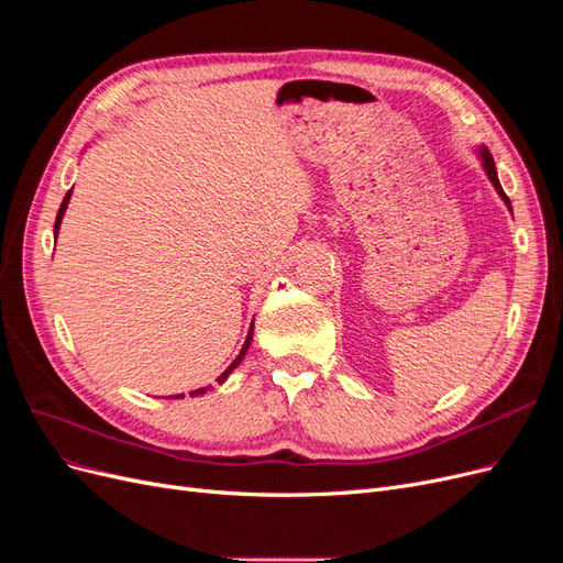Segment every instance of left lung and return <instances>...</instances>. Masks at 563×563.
I'll use <instances>...</instances> for the list:
<instances>
[{
	"label": "left lung",
	"instance_id": "left-lung-1",
	"mask_svg": "<svg viewBox=\"0 0 563 563\" xmlns=\"http://www.w3.org/2000/svg\"><path fill=\"white\" fill-rule=\"evenodd\" d=\"M476 155H479V159H482V168L486 172V176H488V180L493 183V187H496V192L503 197V201L507 203V209L512 211V207H509V199L505 197V192H503V187H500V180H498V172H496V162H493V157H490V152H488V147H476Z\"/></svg>",
	"mask_w": 563,
	"mask_h": 563
}]
</instances>
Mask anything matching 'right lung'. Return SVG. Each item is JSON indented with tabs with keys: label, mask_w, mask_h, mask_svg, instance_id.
<instances>
[{
	"label": "right lung",
	"mask_w": 563,
	"mask_h": 563,
	"mask_svg": "<svg viewBox=\"0 0 563 563\" xmlns=\"http://www.w3.org/2000/svg\"><path fill=\"white\" fill-rule=\"evenodd\" d=\"M70 197H73V190L70 192H67L65 195V199H63V203H60V209H58V216H56V225H54V234L58 236V230H60V223H63V216H65V209H67V203H70ZM251 340H253V323H251V327H249V333H246V340H244V345H242V350H240V354H236V360L223 371V373H220V376H218V383L220 385H223L225 380H228V376H230V373L236 368V366H240L242 364V360H244V354L249 352V347H251ZM201 395H207V389H203V387H199V389H195V391H190V397H201ZM176 399H183V395H176Z\"/></svg>",
	"instance_id": "1"
}]
</instances>
